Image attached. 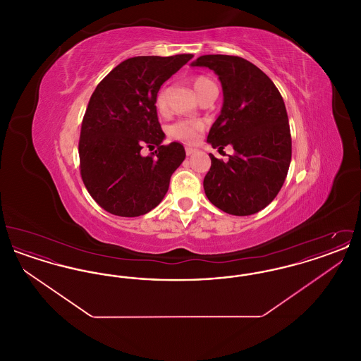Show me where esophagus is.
Wrapping results in <instances>:
<instances>
[{
	"instance_id": "1",
	"label": "esophagus",
	"mask_w": 361,
	"mask_h": 361,
	"mask_svg": "<svg viewBox=\"0 0 361 361\" xmlns=\"http://www.w3.org/2000/svg\"><path fill=\"white\" fill-rule=\"evenodd\" d=\"M185 153L187 155H192L193 153H196V149L195 147H185Z\"/></svg>"
}]
</instances>
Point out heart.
Here are the masks:
<instances>
[{
  "instance_id": "heart-1",
  "label": "heart",
  "mask_w": 361,
  "mask_h": 361,
  "mask_svg": "<svg viewBox=\"0 0 361 361\" xmlns=\"http://www.w3.org/2000/svg\"><path fill=\"white\" fill-rule=\"evenodd\" d=\"M212 84L211 80H208L207 77L199 75L196 78H193V87L196 90V93L199 94L207 85ZM157 106L159 111H165L166 103H165V92L161 90L157 96ZM204 123L202 121H177L169 127V135L173 139L181 140V142H187V143H193L197 140L199 133L203 130Z\"/></svg>"
}]
</instances>
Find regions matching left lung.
<instances>
[{
    "label": "left lung",
    "instance_id": "1",
    "mask_svg": "<svg viewBox=\"0 0 361 361\" xmlns=\"http://www.w3.org/2000/svg\"><path fill=\"white\" fill-rule=\"evenodd\" d=\"M190 66L212 70L224 90L221 115L207 142L214 149H234L227 162L209 154L206 196L230 215H253L275 199L290 168L291 133L283 97L262 70L240 56L202 55Z\"/></svg>",
    "mask_w": 361,
    "mask_h": 361
}]
</instances>
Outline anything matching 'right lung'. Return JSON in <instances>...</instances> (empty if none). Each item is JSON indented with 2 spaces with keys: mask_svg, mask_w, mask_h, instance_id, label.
Here are the masks:
<instances>
[{
  "mask_svg": "<svg viewBox=\"0 0 361 361\" xmlns=\"http://www.w3.org/2000/svg\"><path fill=\"white\" fill-rule=\"evenodd\" d=\"M192 56H134L119 63L94 89L78 153L86 189L105 211L140 216L165 197L185 150L178 142L162 145L165 134L157 115V94ZM145 145H157V150L143 157L140 150Z\"/></svg>",
  "mask_w": 361,
  "mask_h": 361,
  "instance_id": "right-lung-1",
  "label": "right lung"
}]
</instances>
